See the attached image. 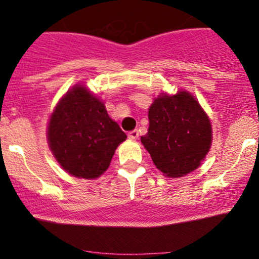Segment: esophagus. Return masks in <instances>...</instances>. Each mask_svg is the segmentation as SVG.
I'll return each instance as SVG.
<instances>
[{"label":"esophagus","instance_id":"esophagus-1","mask_svg":"<svg viewBox=\"0 0 259 259\" xmlns=\"http://www.w3.org/2000/svg\"><path fill=\"white\" fill-rule=\"evenodd\" d=\"M127 136H129V139L136 140L139 138V132L138 130H133V132H130L129 134H127Z\"/></svg>","mask_w":259,"mask_h":259}]
</instances>
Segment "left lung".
<instances>
[{"label":"left lung","mask_w":259,"mask_h":259,"mask_svg":"<svg viewBox=\"0 0 259 259\" xmlns=\"http://www.w3.org/2000/svg\"><path fill=\"white\" fill-rule=\"evenodd\" d=\"M148 120L141 142L165 177L179 178L200 167L212 144V126L191 94L159 95L148 109Z\"/></svg>","instance_id":"1"}]
</instances>
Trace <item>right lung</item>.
I'll use <instances>...</instances> for the list:
<instances>
[{
    "instance_id": "right-lung-1",
    "label": "right lung",
    "mask_w": 259,
    "mask_h": 259,
    "mask_svg": "<svg viewBox=\"0 0 259 259\" xmlns=\"http://www.w3.org/2000/svg\"><path fill=\"white\" fill-rule=\"evenodd\" d=\"M125 139V133L109 118L105 103L82 85H75L62 97L47 127L49 146L61 167L84 179L105 173Z\"/></svg>"
}]
</instances>
